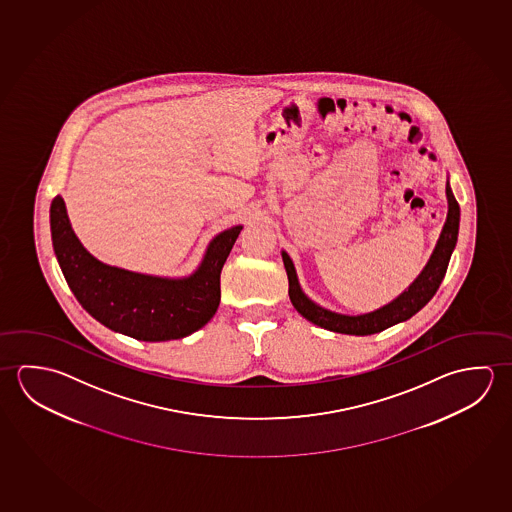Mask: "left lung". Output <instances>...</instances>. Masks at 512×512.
I'll list each match as a JSON object with an SVG mask.
<instances>
[{"label":"left lung","instance_id":"obj_1","mask_svg":"<svg viewBox=\"0 0 512 512\" xmlns=\"http://www.w3.org/2000/svg\"><path fill=\"white\" fill-rule=\"evenodd\" d=\"M446 197H448V217H446L441 236L437 240V245H435L434 252L426 263L425 269L417 276L416 281L408 286V290H405L392 303L385 304L380 310L364 313V315H342V313L330 312L319 304L313 303L312 299H308L304 295L299 286L294 263L290 260V256L285 251L281 252L286 276H288V295H290V301L294 304L295 310L301 313L304 319L321 326L324 330L346 333V335H373V333H380V331L387 330L390 326L407 321L412 315H416L439 290L442 279L446 276V270H448L451 252L457 245L460 208L459 202L453 197L450 182L446 184Z\"/></svg>","mask_w":512,"mask_h":512}]
</instances>
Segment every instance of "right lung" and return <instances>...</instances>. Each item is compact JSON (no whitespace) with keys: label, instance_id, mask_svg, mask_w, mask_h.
<instances>
[{"label":"right lung","instance_id":"1","mask_svg":"<svg viewBox=\"0 0 512 512\" xmlns=\"http://www.w3.org/2000/svg\"><path fill=\"white\" fill-rule=\"evenodd\" d=\"M53 251L78 303L109 330L145 342L188 337L211 321L220 304V272L242 226L217 234L190 278L168 279L105 265L71 229L61 195L50 208Z\"/></svg>","mask_w":512,"mask_h":512}]
</instances>
